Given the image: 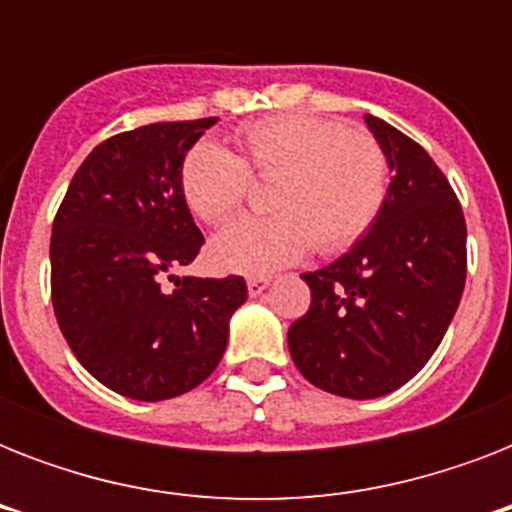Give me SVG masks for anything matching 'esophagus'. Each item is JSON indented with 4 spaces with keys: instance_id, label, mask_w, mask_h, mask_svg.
<instances>
[{
    "instance_id": "1",
    "label": "esophagus",
    "mask_w": 512,
    "mask_h": 512,
    "mask_svg": "<svg viewBox=\"0 0 512 512\" xmlns=\"http://www.w3.org/2000/svg\"><path fill=\"white\" fill-rule=\"evenodd\" d=\"M268 287H271V276H249L247 279L249 297H260Z\"/></svg>"
}]
</instances>
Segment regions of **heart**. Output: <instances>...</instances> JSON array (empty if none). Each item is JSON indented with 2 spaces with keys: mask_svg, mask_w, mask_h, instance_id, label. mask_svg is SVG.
I'll return each instance as SVG.
<instances>
[{
  "mask_svg": "<svg viewBox=\"0 0 512 512\" xmlns=\"http://www.w3.org/2000/svg\"><path fill=\"white\" fill-rule=\"evenodd\" d=\"M241 156L199 140L180 167V193L204 223H223L244 204L249 177L273 183L271 217H244L209 241V263L223 273L265 276L303 260L311 247L337 255L377 220L388 193L380 143L332 119L281 114L239 130Z\"/></svg>",
  "mask_w": 512,
  "mask_h": 512,
  "instance_id": "obj_1",
  "label": "heart"
}]
</instances>
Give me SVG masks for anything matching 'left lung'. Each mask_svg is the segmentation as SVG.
Returning <instances> with one entry per match:
<instances>
[{
	"label": "left lung",
	"instance_id": "left-lung-1",
	"mask_svg": "<svg viewBox=\"0 0 512 512\" xmlns=\"http://www.w3.org/2000/svg\"><path fill=\"white\" fill-rule=\"evenodd\" d=\"M393 172L372 228L327 268L303 273L311 308L289 327L305 380L342 398H380L409 382L444 340L468 273V228L428 151L364 116Z\"/></svg>",
	"mask_w": 512,
	"mask_h": 512
}]
</instances>
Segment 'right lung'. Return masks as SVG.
<instances>
[{"label":"right lung","instance_id":"add662e5","mask_svg":"<svg viewBox=\"0 0 512 512\" xmlns=\"http://www.w3.org/2000/svg\"><path fill=\"white\" fill-rule=\"evenodd\" d=\"M215 122L146 124L103 140L52 223L60 332L95 380L135 401L183 396L207 380L247 300L241 276H172L204 244L180 193V167Z\"/></svg>","mask_w":512,"mask_h":512}]
</instances>
